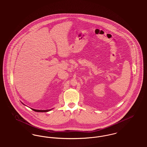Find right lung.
<instances>
[{
  "label": "right lung",
  "mask_w": 147,
  "mask_h": 147,
  "mask_svg": "<svg viewBox=\"0 0 147 147\" xmlns=\"http://www.w3.org/2000/svg\"><path fill=\"white\" fill-rule=\"evenodd\" d=\"M22 104H24L23 103H22ZM32 110H34V111H36V112H48V111H51L52 109H50V110H35V109H31Z\"/></svg>",
  "instance_id": "right-lung-1"
}]
</instances>
